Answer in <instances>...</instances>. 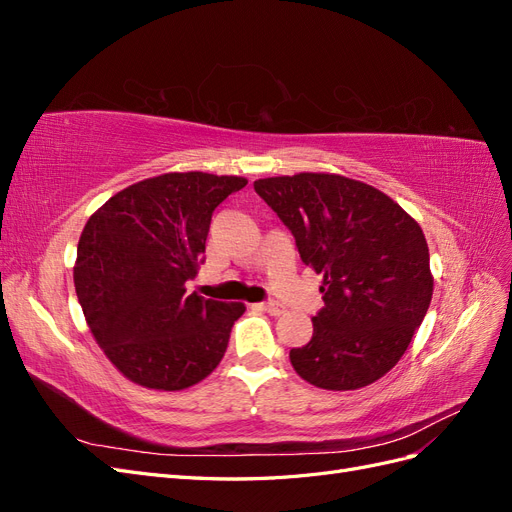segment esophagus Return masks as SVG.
Returning a JSON list of instances; mask_svg holds the SVG:
<instances>
[{"label": "esophagus", "instance_id": "esophagus-1", "mask_svg": "<svg viewBox=\"0 0 512 512\" xmlns=\"http://www.w3.org/2000/svg\"><path fill=\"white\" fill-rule=\"evenodd\" d=\"M262 312H267V314H271V316H280V314H284V305H280V303H275V301H267V303H260L258 305Z\"/></svg>", "mask_w": 512, "mask_h": 512}]
</instances>
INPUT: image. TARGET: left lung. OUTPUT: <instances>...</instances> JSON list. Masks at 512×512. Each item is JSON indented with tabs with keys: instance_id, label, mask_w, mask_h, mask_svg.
<instances>
[{
	"instance_id": "left-lung-1",
	"label": "left lung",
	"mask_w": 512,
	"mask_h": 512,
	"mask_svg": "<svg viewBox=\"0 0 512 512\" xmlns=\"http://www.w3.org/2000/svg\"><path fill=\"white\" fill-rule=\"evenodd\" d=\"M292 232L303 265L322 275L314 335L290 350L318 389L354 391L380 380L427 314L433 277L421 226L367 183L329 173L254 181Z\"/></svg>"
}]
</instances>
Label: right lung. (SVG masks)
Wrapping results in <instances>:
<instances>
[{
  "label": "right lung",
  "instance_id": "right-lung-1",
  "mask_svg": "<svg viewBox=\"0 0 512 512\" xmlns=\"http://www.w3.org/2000/svg\"><path fill=\"white\" fill-rule=\"evenodd\" d=\"M243 177L166 173L117 192L87 220L74 288L104 354L128 380L181 391L220 365L243 303L185 292L211 215Z\"/></svg>",
  "mask_w": 512,
  "mask_h": 512
}]
</instances>
